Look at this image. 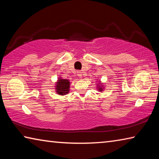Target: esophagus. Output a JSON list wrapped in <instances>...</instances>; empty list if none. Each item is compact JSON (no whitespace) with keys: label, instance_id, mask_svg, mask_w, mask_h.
<instances>
[{"label":"esophagus","instance_id":"obj_1","mask_svg":"<svg viewBox=\"0 0 159 159\" xmlns=\"http://www.w3.org/2000/svg\"><path fill=\"white\" fill-rule=\"evenodd\" d=\"M77 75H78V76H79V77L81 78V76H82V72L80 71H77Z\"/></svg>","mask_w":159,"mask_h":159}]
</instances>
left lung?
Returning <instances> with one entry per match:
<instances>
[{"label":"left lung","mask_w":159,"mask_h":159,"mask_svg":"<svg viewBox=\"0 0 159 159\" xmlns=\"http://www.w3.org/2000/svg\"><path fill=\"white\" fill-rule=\"evenodd\" d=\"M97 83H96V88L97 90H98L99 92H103V90H104V87H105V85H104L103 84H102V83L100 81V80H98V81H96Z\"/></svg>","instance_id":"8db88e82"}]
</instances>
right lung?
Listing matches in <instances>:
<instances>
[{
	"label": "right lung",
	"mask_w": 159,
	"mask_h": 159,
	"mask_svg": "<svg viewBox=\"0 0 159 159\" xmlns=\"http://www.w3.org/2000/svg\"><path fill=\"white\" fill-rule=\"evenodd\" d=\"M71 81L69 79H64L62 77H58L55 84V93L59 95L64 96L69 93Z\"/></svg>",
	"instance_id": "obj_1"
}]
</instances>
